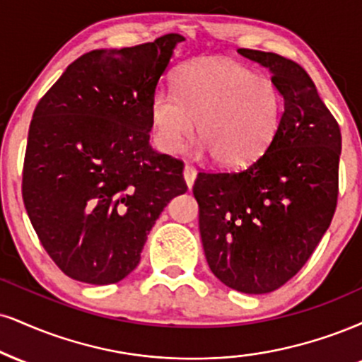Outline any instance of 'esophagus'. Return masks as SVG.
<instances>
[{"label": "esophagus", "instance_id": "obj_1", "mask_svg": "<svg viewBox=\"0 0 362 362\" xmlns=\"http://www.w3.org/2000/svg\"><path fill=\"white\" fill-rule=\"evenodd\" d=\"M195 177H197V173H195V170L190 167V165H185L184 168V180L189 189H192L194 187V182H195Z\"/></svg>", "mask_w": 362, "mask_h": 362}]
</instances>
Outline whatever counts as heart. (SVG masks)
Returning a JSON list of instances; mask_svg holds the SVG:
<instances>
[{
	"instance_id": "1",
	"label": "heart",
	"mask_w": 362,
	"mask_h": 362,
	"mask_svg": "<svg viewBox=\"0 0 362 362\" xmlns=\"http://www.w3.org/2000/svg\"><path fill=\"white\" fill-rule=\"evenodd\" d=\"M177 94L158 89L151 98L155 145L175 155L192 136L221 167L241 168L259 158L275 136L281 94L275 82L229 59L190 60L175 76Z\"/></svg>"
}]
</instances>
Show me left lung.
<instances>
[{"mask_svg": "<svg viewBox=\"0 0 362 362\" xmlns=\"http://www.w3.org/2000/svg\"><path fill=\"white\" fill-rule=\"evenodd\" d=\"M238 54L272 72L283 99L280 123L246 170L199 173L194 197L211 272L229 288L261 295L297 275L329 229L342 138L298 64L272 52Z\"/></svg>", "mask_w": 362, "mask_h": 362, "instance_id": "8db88e82", "label": "left lung"}]
</instances>
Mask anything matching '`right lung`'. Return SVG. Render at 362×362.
<instances>
[{
    "mask_svg": "<svg viewBox=\"0 0 362 362\" xmlns=\"http://www.w3.org/2000/svg\"><path fill=\"white\" fill-rule=\"evenodd\" d=\"M168 33L128 49L87 52L33 111L23 202L67 276L121 281L138 267L167 204L185 194L184 163L150 146V104L173 50Z\"/></svg>",
    "mask_w": 362,
    "mask_h": 362,
    "instance_id": "right-lung-1",
    "label": "right lung"
}]
</instances>
